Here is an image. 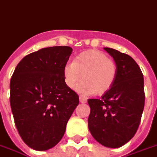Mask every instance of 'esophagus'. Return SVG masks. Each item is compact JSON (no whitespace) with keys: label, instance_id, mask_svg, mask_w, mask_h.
<instances>
[{"label":"esophagus","instance_id":"1","mask_svg":"<svg viewBox=\"0 0 157 157\" xmlns=\"http://www.w3.org/2000/svg\"><path fill=\"white\" fill-rule=\"evenodd\" d=\"M79 101H80V102H82V103H85V102H86V100H85L84 97H79Z\"/></svg>","mask_w":157,"mask_h":157}]
</instances>
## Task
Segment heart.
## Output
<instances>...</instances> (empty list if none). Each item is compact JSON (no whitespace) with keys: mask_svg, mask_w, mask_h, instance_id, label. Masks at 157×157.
<instances>
[{"mask_svg":"<svg viewBox=\"0 0 157 157\" xmlns=\"http://www.w3.org/2000/svg\"><path fill=\"white\" fill-rule=\"evenodd\" d=\"M118 72L116 62L100 50H87L77 56L72 63L63 69L65 84L74 89L78 83V91L85 95H102L114 84Z\"/></svg>","mask_w":157,"mask_h":157,"instance_id":"b5f03b06","label":"heart"}]
</instances>
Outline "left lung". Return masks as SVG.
<instances>
[{
    "label": "left lung",
    "mask_w": 157,
    "mask_h": 157,
    "mask_svg": "<svg viewBox=\"0 0 157 157\" xmlns=\"http://www.w3.org/2000/svg\"><path fill=\"white\" fill-rule=\"evenodd\" d=\"M104 49L117 64V77L100 99L88 100V126L97 142L119 148L133 138L140 124L145 97L144 77L130 56L110 48Z\"/></svg>",
    "instance_id": "left-lung-1"
}]
</instances>
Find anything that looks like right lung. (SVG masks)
Segmentation results:
<instances>
[{
    "instance_id": "right-lung-1",
    "label": "right lung",
    "mask_w": 157,
    "mask_h": 157,
    "mask_svg": "<svg viewBox=\"0 0 157 157\" xmlns=\"http://www.w3.org/2000/svg\"><path fill=\"white\" fill-rule=\"evenodd\" d=\"M72 48L56 46L25 56L10 81V104L23 141L47 151L62 138L78 95L65 84L63 69Z\"/></svg>"
}]
</instances>
